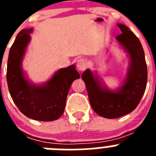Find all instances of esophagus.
Returning a JSON list of instances; mask_svg holds the SVG:
<instances>
[{
  "mask_svg": "<svg viewBox=\"0 0 156 156\" xmlns=\"http://www.w3.org/2000/svg\"><path fill=\"white\" fill-rule=\"evenodd\" d=\"M76 68L80 71H83L87 68V61L84 58L78 59L76 62Z\"/></svg>",
  "mask_w": 156,
  "mask_h": 156,
  "instance_id": "obj_1",
  "label": "esophagus"
}]
</instances>
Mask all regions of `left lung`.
Wrapping results in <instances>:
<instances>
[{
  "label": "left lung",
  "instance_id": "1",
  "mask_svg": "<svg viewBox=\"0 0 156 156\" xmlns=\"http://www.w3.org/2000/svg\"><path fill=\"white\" fill-rule=\"evenodd\" d=\"M122 34L116 40L129 57L124 80L118 87L110 89L96 71L87 69L82 74L88 98L94 111L107 119H115L137 108L147 85L148 70L142 45L126 26L117 23Z\"/></svg>",
  "mask_w": 156,
  "mask_h": 156
}]
</instances>
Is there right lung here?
Instances as JSON below:
<instances>
[{"label": "right lung", "mask_w": 156, "mask_h": 156, "mask_svg": "<svg viewBox=\"0 0 156 156\" xmlns=\"http://www.w3.org/2000/svg\"><path fill=\"white\" fill-rule=\"evenodd\" d=\"M33 28L19 32L9 51L7 82L12 100L22 113L34 120L54 121L61 116L72 83L79 79L75 64L58 69L50 79L34 83L23 68Z\"/></svg>", "instance_id": "right-lung-1"}]
</instances>
